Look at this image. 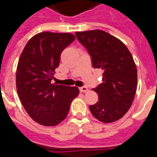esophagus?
Listing matches in <instances>:
<instances>
[{"label":"esophagus","mask_w":157,"mask_h":157,"mask_svg":"<svg viewBox=\"0 0 157 157\" xmlns=\"http://www.w3.org/2000/svg\"><path fill=\"white\" fill-rule=\"evenodd\" d=\"M79 90H80V92H86L88 91V88H87L86 86H82V87L79 88Z\"/></svg>","instance_id":"1"}]
</instances>
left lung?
<instances>
[{
    "mask_svg": "<svg viewBox=\"0 0 157 157\" xmlns=\"http://www.w3.org/2000/svg\"><path fill=\"white\" fill-rule=\"evenodd\" d=\"M78 41L92 58L93 68L102 69V83L93 90L98 102L89 107L102 123L118 120L131 107L137 88V69L124 44L102 30L76 32Z\"/></svg>",
    "mask_w": 157,
    "mask_h": 157,
    "instance_id": "8db88e82",
    "label": "left lung"
}]
</instances>
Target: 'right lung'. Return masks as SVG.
<instances>
[{"instance_id":"1","label":"right lung","mask_w":157,"mask_h":157,"mask_svg":"<svg viewBox=\"0 0 157 157\" xmlns=\"http://www.w3.org/2000/svg\"><path fill=\"white\" fill-rule=\"evenodd\" d=\"M75 37L69 33H39L30 39L19 58L16 85L29 115L39 124L55 126L68 114L75 86L52 84L60 55Z\"/></svg>"}]
</instances>
